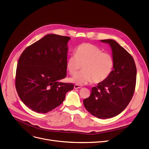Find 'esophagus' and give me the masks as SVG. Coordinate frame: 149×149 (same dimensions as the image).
I'll return each mask as SVG.
<instances>
[{"label":"esophagus","mask_w":149,"mask_h":149,"mask_svg":"<svg viewBox=\"0 0 149 149\" xmlns=\"http://www.w3.org/2000/svg\"><path fill=\"white\" fill-rule=\"evenodd\" d=\"M81 86L80 85H74V89H80V88H81Z\"/></svg>","instance_id":"esophagus-1"}]
</instances>
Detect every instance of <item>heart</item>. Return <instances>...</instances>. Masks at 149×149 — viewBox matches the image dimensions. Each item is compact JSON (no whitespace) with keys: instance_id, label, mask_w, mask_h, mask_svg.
Masks as SVG:
<instances>
[{"instance_id":"b5f03b06","label":"heart","mask_w":149,"mask_h":149,"mask_svg":"<svg viewBox=\"0 0 149 149\" xmlns=\"http://www.w3.org/2000/svg\"><path fill=\"white\" fill-rule=\"evenodd\" d=\"M114 61L111 54L102 52V50L93 44L83 43L77 47L75 55L69 56L66 62V68L70 75H75L70 81L79 84L86 85L91 82L102 83L111 75Z\"/></svg>"}]
</instances>
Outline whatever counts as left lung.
Returning <instances> with one entry per match:
<instances>
[{
	"mask_svg": "<svg viewBox=\"0 0 149 149\" xmlns=\"http://www.w3.org/2000/svg\"><path fill=\"white\" fill-rule=\"evenodd\" d=\"M112 50L114 68L108 78L92 88L83 104L99 119L111 118L124 110L133 95L136 81V67L132 56L113 40H103Z\"/></svg>",
	"mask_w": 149,
	"mask_h": 149,
	"instance_id": "8db88e82",
	"label": "left lung"
}]
</instances>
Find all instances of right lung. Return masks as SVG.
Wrapping results in <instances>:
<instances>
[{
  "instance_id": "right-lung-1",
  "label": "right lung",
  "mask_w": 149,
  "mask_h": 149,
  "mask_svg": "<svg viewBox=\"0 0 149 149\" xmlns=\"http://www.w3.org/2000/svg\"><path fill=\"white\" fill-rule=\"evenodd\" d=\"M70 38L49 34L25 49L18 60L15 85L18 95L31 110L46 113L61 105L72 83L66 76Z\"/></svg>"
}]
</instances>
